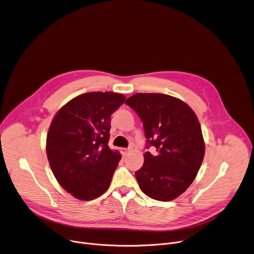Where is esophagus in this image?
Here are the masks:
<instances>
[{"label": "esophagus", "mask_w": 254, "mask_h": 254, "mask_svg": "<svg viewBox=\"0 0 254 254\" xmlns=\"http://www.w3.org/2000/svg\"><path fill=\"white\" fill-rule=\"evenodd\" d=\"M129 151H130V150H129L128 148H121V153L123 154L124 157H126V156L128 154Z\"/></svg>", "instance_id": "obj_1"}]
</instances>
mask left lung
<instances>
[{"mask_svg":"<svg viewBox=\"0 0 254 254\" xmlns=\"http://www.w3.org/2000/svg\"><path fill=\"white\" fill-rule=\"evenodd\" d=\"M126 104L143 124L146 148L154 146L135 172L140 190L157 201L176 199L195 180L205 155L196 114L185 102L158 93H137Z\"/></svg>","mask_w":254,"mask_h":254,"instance_id":"1","label":"left lung"}]
</instances>
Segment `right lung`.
I'll return each instance as SVG.
<instances>
[{"label": "right lung", "instance_id": "right-lung-1", "mask_svg": "<svg viewBox=\"0 0 254 254\" xmlns=\"http://www.w3.org/2000/svg\"><path fill=\"white\" fill-rule=\"evenodd\" d=\"M125 100L115 92L85 93L65 104L51 122L46 137L50 168L78 200H94L110 187L122 158L108 145L111 116Z\"/></svg>", "mask_w": 254, "mask_h": 254}]
</instances>
